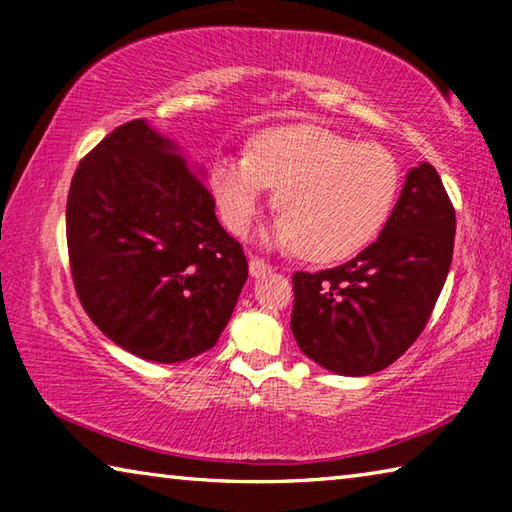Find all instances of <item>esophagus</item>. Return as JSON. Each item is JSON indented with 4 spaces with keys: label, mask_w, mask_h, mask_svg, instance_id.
Segmentation results:
<instances>
[{
    "label": "esophagus",
    "mask_w": 512,
    "mask_h": 512,
    "mask_svg": "<svg viewBox=\"0 0 512 512\" xmlns=\"http://www.w3.org/2000/svg\"><path fill=\"white\" fill-rule=\"evenodd\" d=\"M248 268H250V275H253V277H262L266 273H271V264H266L264 259H259V257H250Z\"/></svg>",
    "instance_id": "1"
}]
</instances>
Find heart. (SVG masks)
<instances>
[{
  "label": "heart",
  "instance_id": "heart-1",
  "mask_svg": "<svg viewBox=\"0 0 512 512\" xmlns=\"http://www.w3.org/2000/svg\"><path fill=\"white\" fill-rule=\"evenodd\" d=\"M400 183L384 146L316 124L268 128L250 140L244 158H219L207 173L232 235H246L273 189L280 219L271 241L302 248L314 262H341L372 244L391 219Z\"/></svg>",
  "mask_w": 512,
  "mask_h": 512
}]
</instances>
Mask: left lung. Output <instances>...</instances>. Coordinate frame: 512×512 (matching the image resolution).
<instances>
[{
  "label": "left lung",
  "mask_w": 512,
  "mask_h": 512,
  "mask_svg": "<svg viewBox=\"0 0 512 512\" xmlns=\"http://www.w3.org/2000/svg\"><path fill=\"white\" fill-rule=\"evenodd\" d=\"M456 212L438 171L406 173L400 201L375 244L336 268L293 273L291 332L336 375L384 370L427 325L454 255Z\"/></svg>",
  "instance_id": "1"
}]
</instances>
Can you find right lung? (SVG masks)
I'll return each mask as SVG.
<instances>
[{
	"instance_id": "1",
	"label": "right lung",
	"mask_w": 512,
	"mask_h": 512,
	"mask_svg": "<svg viewBox=\"0 0 512 512\" xmlns=\"http://www.w3.org/2000/svg\"><path fill=\"white\" fill-rule=\"evenodd\" d=\"M83 309L112 343L158 363L214 348L248 277L244 248L176 144L128 121L94 146L67 196Z\"/></svg>"
}]
</instances>
